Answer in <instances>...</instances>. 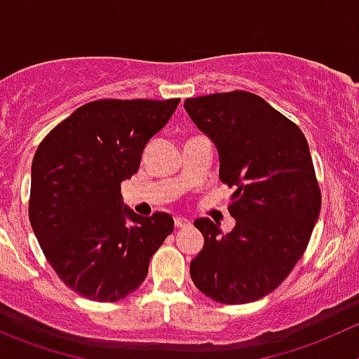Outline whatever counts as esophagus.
I'll list each match as a JSON object with an SVG mask.
<instances>
[{
    "label": "esophagus",
    "mask_w": 359,
    "mask_h": 359,
    "mask_svg": "<svg viewBox=\"0 0 359 359\" xmlns=\"http://www.w3.org/2000/svg\"><path fill=\"white\" fill-rule=\"evenodd\" d=\"M190 224H192V222H190L189 218H185V217H176V218H174V225H176V227H189Z\"/></svg>",
    "instance_id": "esophagus-1"
}]
</instances>
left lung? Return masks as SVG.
<instances>
[{"label": "left lung", "mask_w": 359, "mask_h": 359, "mask_svg": "<svg viewBox=\"0 0 359 359\" xmlns=\"http://www.w3.org/2000/svg\"><path fill=\"white\" fill-rule=\"evenodd\" d=\"M185 111L217 146L220 182L236 189L231 233L210 218L194 222L204 247L190 262V276L218 303L261 299L287 278L319 218L309 142L296 123L248 91L187 98Z\"/></svg>", "instance_id": "1"}]
</instances>
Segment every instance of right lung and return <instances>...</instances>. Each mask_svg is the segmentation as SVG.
<instances>
[{
    "mask_svg": "<svg viewBox=\"0 0 359 359\" xmlns=\"http://www.w3.org/2000/svg\"><path fill=\"white\" fill-rule=\"evenodd\" d=\"M170 100H105L75 109L40 142L32 163L29 222L47 261L72 291L118 302L148 275L172 233L169 213L139 217L123 206L121 183L176 111Z\"/></svg>",
    "mask_w": 359,
    "mask_h": 359,
    "instance_id": "add662e5",
    "label": "right lung"
}]
</instances>
